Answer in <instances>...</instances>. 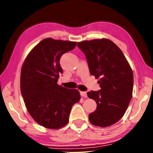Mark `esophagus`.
<instances>
[{
    "label": "esophagus",
    "instance_id": "1",
    "mask_svg": "<svg viewBox=\"0 0 153 153\" xmlns=\"http://www.w3.org/2000/svg\"><path fill=\"white\" fill-rule=\"evenodd\" d=\"M80 94L83 97H87V93L86 92H80Z\"/></svg>",
    "mask_w": 153,
    "mask_h": 153
}]
</instances>
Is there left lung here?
Returning a JSON list of instances; mask_svg holds the SVG:
<instances>
[{"instance_id":"8db88e82","label":"left lung","mask_w":153,"mask_h":153,"mask_svg":"<svg viewBox=\"0 0 153 153\" xmlns=\"http://www.w3.org/2000/svg\"><path fill=\"white\" fill-rule=\"evenodd\" d=\"M88 61L90 74L99 79V91L87 93L97 107L89 114L92 125L105 127L120 121L132 97L134 76L122 51L107 38L84 40L77 43Z\"/></svg>"}]
</instances>
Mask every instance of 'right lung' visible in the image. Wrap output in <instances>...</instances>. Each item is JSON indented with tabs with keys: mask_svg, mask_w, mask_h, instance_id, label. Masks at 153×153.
<instances>
[{
	"mask_svg": "<svg viewBox=\"0 0 153 153\" xmlns=\"http://www.w3.org/2000/svg\"><path fill=\"white\" fill-rule=\"evenodd\" d=\"M76 45L77 42L45 38L31 50L22 65L20 88L25 107L33 120L46 128L66 126L71 107L81 98L78 90L57 84L59 74H63L61 56Z\"/></svg>",
	"mask_w": 153,
	"mask_h": 153,
	"instance_id": "1",
	"label": "right lung"
}]
</instances>
